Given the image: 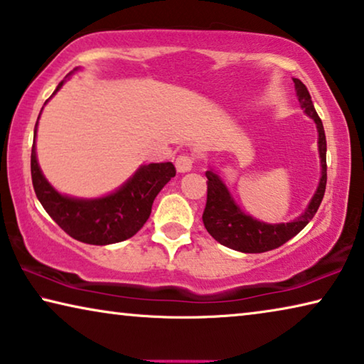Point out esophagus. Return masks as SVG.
Segmentation results:
<instances>
[{"mask_svg":"<svg viewBox=\"0 0 364 364\" xmlns=\"http://www.w3.org/2000/svg\"><path fill=\"white\" fill-rule=\"evenodd\" d=\"M176 167H177L178 172H182V174H183V172L192 171L193 158H192V156H188V154H181L176 159Z\"/></svg>","mask_w":364,"mask_h":364,"instance_id":"1","label":"esophagus"}]
</instances>
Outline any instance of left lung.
Here are the masks:
<instances>
[{"mask_svg": "<svg viewBox=\"0 0 364 364\" xmlns=\"http://www.w3.org/2000/svg\"><path fill=\"white\" fill-rule=\"evenodd\" d=\"M294 89L298 96L301 109L306 115H309L317 127L318 139V158H321V181H318L314 197L311 198L307 208L296 220L289 223H279V225H268L259 221L250 215H245L240 206L234 201L231 192L221 177L213 169L206 171L205 176L208 178V195H206V206L203 211V225L211 237L218 242L226 245L229 249L239 250L244 254H260L267 250H273L283 245L287 240L294 237L301 229L309 223L317 213L321 201L326 193L327 183V141L326 132H323L322 120L318 119L314 104L311 100V94L307 87L299 80L294 77Z\"/></svg>", "mask_w": 364, "mask_h": 364, "instance_id": "obj_1", "label": "left lung"}]
</instances>
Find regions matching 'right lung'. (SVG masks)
Instances as JSON below:
<instances>
[{
  "mask_svg": "<svg viewBox=\"0 0 364 364\" xmlns=\"http://www.w3.org/2000/svg\"><path fill=\"white\" fill-rule=\"evenodd\" d=\"M76 70L77 68L73 71ZM73 71L68 76L73 75ZM66 77L57 86L52 96L60 91ZM37 125L38 119L36 128H33V144L31 153L32 186L38 201L50 218L73 239L81 240L85 244L109 245L135 236L148 221L156 195L176 176L174 164L153 163L139 166L138 171L128 178L124 186L117 188L115 192L105 195V197H68V195L57 192L46 176L42 174L36 153Z\"/></svg>",
  "mask_w": 364,
  "mask_h": 364,
  "instance_id": "right-lung-1",
  "label": "right lung"
}]
</instances>
